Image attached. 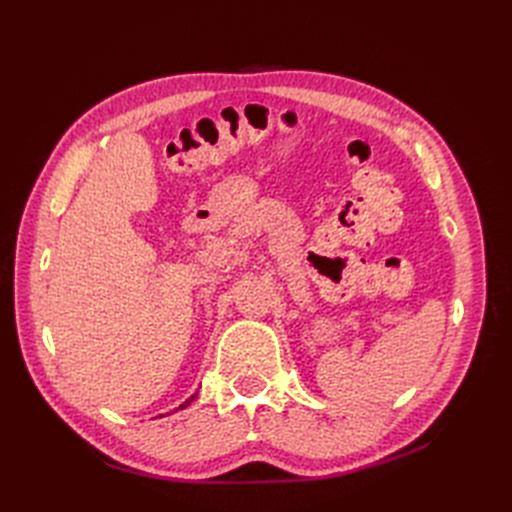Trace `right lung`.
<instances>
[{
    "label": "right lung",
    "instance_id": "1",
    "mask_svg": "<svg viewBox=\"0 0 512 512\" xmlns=\"http://www.w3.org/2000/svg\"><path fill=\"white\" fill-rule=\"evenodd\" d=\"M196 395H198V393H194V395H192V397H190V399H185V401H183V404H181V406H179V408H175V410H183V408H188V406H190V404H192V401H194V399H196Z\"/></svg>",
    "mask_w": 512,
    "mask_h": 512
}]
</instances>
